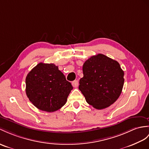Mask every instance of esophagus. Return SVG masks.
<instances>
[{"label": "esophagus", "instance_id": "34e87169", "mask_svg": "<svg viewBox=\"0 0 149 149\" xmlns=\"http://www.w3.org/2000/svg\"><path fill=\"white\" fill-rule=\"evenodd\" d=\"M72 85L73 87H77L78 86V80H74L72 82Z\"/></svg>", "mask_w": 149, "mask_h": 149}]
</instances>
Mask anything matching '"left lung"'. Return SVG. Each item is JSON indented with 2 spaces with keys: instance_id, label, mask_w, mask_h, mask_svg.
Segmentation results:
<instances>
[{
  "instance_id": "left-lung-1",
  "label": "left lung",
  "mask_w": 149,
  "mask_h": 149,
  "mask_svg": "<svg viewBox=\"0 0 149 149\" xmlns=\"http://www.w3.org/2000/svg\"><path fill=\"white\" fill-rule=\"evenodd\" d=\"M83 73L79 90L86 102L94 108L108 107L120 96L125 74L118 61L99 54L85 61Z\"/></svg>"
}]
</instances>
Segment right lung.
I'll return each instance as SVG.
<instances>
[{
    "instance_id": "obj_1",
    "label": "right lung",
    "mask_w": 149,
    "mask_h": 149,
    "mask_svg": "<svg viewBox=\"0 0 149 149\" xmlns=\"http://www.w3.org/2000/svg\"><path fill=\"white\" fill-rule=\"evenodd\" d=\"M72 90L70 82L54 64L40 63L28 72L26 78V93L38 109L56 111L67 102Z\"/></svg>"
}]
</instances>
